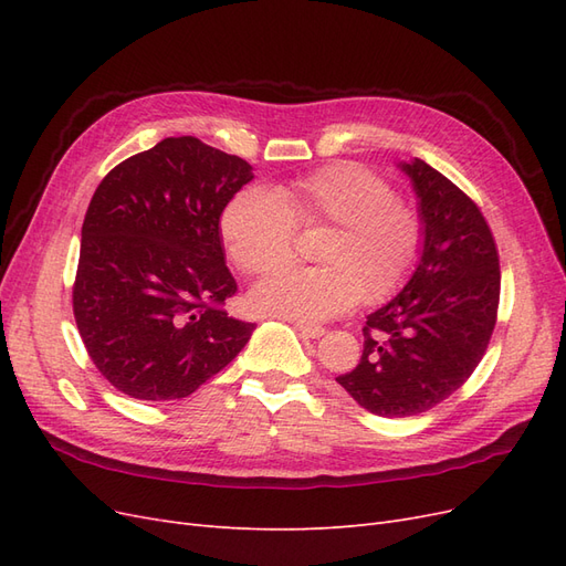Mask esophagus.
<instances>
[{
  "label": "esophagus",
  "instance_id": "esophagus-1",
  "mask_svg": "<svg viewBox=\"0 0 566 566\" xmlns=\"http://www.w3.org/2000/svg\"><path fill=\"white\" fill-rule=\"evenodd\" d=\"M297 333L304 337V339H318L325 335V328L323 325H306V323H297L295 325Z\"/></svg>",
  "mask_w": 566,
  "mask_h": 566
}]
</instances>
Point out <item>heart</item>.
I'll use <instances>...</instances> for the list:
<instances>
[{"mask_svg":"<svg viewBox=\"0 0 566 566\" xmlns=\"http://www.w3.org/2000/svg\"><path fill=\"white\" fill-rule=\"evenodd\" d=\"M323 229L318 266L287 269L250 295L260 314L300 323L328 321L361 302H382L406 283L422 250L424 227L413 205L394 196L380 175L335 163L279 188L245 186L221 212L231 262L248 276H269L293 260L297 229Z\"/></svg>","mask_w":566,"mask_h":566,"instance_id":"obj_1","label":"heart"}]
</instances>
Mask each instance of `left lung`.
Here are the masks:
<instances>
[{"instance_id": "8db88e82", "label": "left lung", "mask_w": 566, "mask_h": 566, "mask_svg": "<svg viewBox=\"0 0 566 566\" xmlns=\"http://www.w3.org/2000/svg\"><path fill=\"white\" fill-rule=\"evenodd\" d=\"M420 198L424 243L406 287L364 325V354L339 375L358 406L418 416L468 382L499 318V248L479 205L416 158L401 165Z\"/></svg>"}]
</instances>
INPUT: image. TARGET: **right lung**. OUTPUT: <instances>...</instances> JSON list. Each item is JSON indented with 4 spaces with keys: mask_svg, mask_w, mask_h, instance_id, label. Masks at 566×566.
Returning a JSON list of instances; mask_svg holds the SVG:
<instances>
[{
    "mask_svg": "<svg viewBox=\"0 0 566 566\" xmlns=\"http://www.w3.org/2000/svg\"><path fill=\"white\" fill-rule=\"evenodd\" d=\"M250 179L243 158L169 136L98 184L82 224L73 314L117 391L184 399L248 345L254 323L224 312L238 285L219 217Z\"/></svg>",
    "mask_w": 566,
    "mask_h": 566,
    "instance_id": "add662e5",
    "label": "right lung"
}]
</instances>
